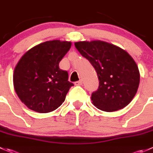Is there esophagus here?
Here are the masks:
<instances>
[{"label": "esophagus", "mask_w": 153, "mask_h": 153, "mask_svg": "<svg viewBox=\"0 0 153 153\" xmlns=\"http://www.w3.org/2000/svg\"><path fill=\"white\" fill-rule=\"evenodd\" d=\"M83 84V81L82 80H80V81H76V82H75V84L76 86H80V85H82Z\"/></svg>", "instance_id": "34e87169"}]
</instances>
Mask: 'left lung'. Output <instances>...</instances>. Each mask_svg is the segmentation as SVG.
I'll list each match as a JSON object with an SVG mask.
<instances>
[{"instance_id": "1", "label": "left lung", "mask_w": 153, "mask_h": 153, "mask_svg": "<svg viewBox=\"0 0 153 153\" xmlns=\"http://www.w3.org/2000/svg\"><path fill=\"white\" fill-rule=\"evenodd\" d=\"M75 46L97 72L99 85L92 93L93 105L106 112L128 105L140 83V72L134 59L125 50L104 41L77 42Z\"/></svg>"}]
</instances>
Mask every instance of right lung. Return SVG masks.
<instances>
[{
	"label": "right lung",
	"mask_w": 153,
	"mask_h": 153,
	"mask_svg": "<svg viewBox=\"0 0 153 153\" xmlns=\"http://www.w3.org/2000/svg\"><path fill=\"white\" fill-rule=\"evenodd\" d=\"M71 42L47 41L28 50L19 60L13 73L18 96L29 109L39 113L54 111L65 101L74 84L59 63L70 49Z\"/></svg>",
	"instance_id": "add662e5"
}]
</instances>
